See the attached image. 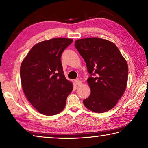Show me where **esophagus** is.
<instances>
[{
  "label": "esophagus",
  "instance_id": "34e87169",
  "mask_svg": "<svg viewBox=\"0 0 148 148\" xmlns=\"http://www.w3.org/2000/svg\"><path fill=\"white\" fill-rule=\"evenodd\" d=\"M74 84H75V85L79 86V85H81V84H82V82H81L80 80L76 79V80H74Z\"/></svg>",
  "mask_w": 148,
  "mask_h": 148
}]
</instances>
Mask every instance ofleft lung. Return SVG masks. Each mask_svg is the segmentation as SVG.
<instances>
[{
  "label": "left lung",
  "instance_id": "1",
  "mask_svg": "<svg viewBox=\"0 0 148 148\" xmlns=\"http://www.w3.org/2000/svg\"><path fill=\"white\" fill-rule=\"evenodd\" d=\"M90 74L91 93L83 100L90 111L102 113L112 109L126 89L128 68L118 47L108 40L90 37L75 41Z\"/></svg>",
  "mask_w": 148,
  "mask_h": 148
}]
</instances>
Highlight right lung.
<instances>
[{"instance_id": "1", "label": "right lung", "mask_w": 148, "mask_h": 148, "mask_svg": "<svg viewBox=\"0 0 148 148\" xmlns=\"http://www.w3.org/2000/svg\"><path fill=\"white\" fill-rule=\"evenodd\" d=\"M72 39L44 40L34 45L20 67L22 88L27 99L42 114L52 116L64 109L73 89L63 71L61 56Z\"/></svg>"}]
</instances>
